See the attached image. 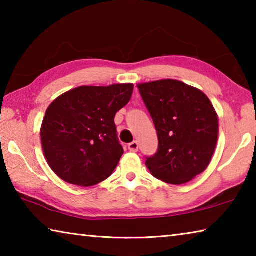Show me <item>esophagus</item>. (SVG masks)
Here are the masks:
<instances>
[{"label":"esophagus","mask_w":256,"mask_h":256,"mask_svg":"<svg viewBox=\"0 0 256 256\" xmlns=\"http://www.w3.org/2000/svg\"><path fill=\"white\" fill-rule=\"evenodd\" d=\"M128 150L132 151V152H136V151L138 150V141L131 142V144H128Z\"/></svg>","instance_id":"34e87169"}]
</instances>
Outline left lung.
Masks as SVG:
<instances>
[{"label":"left lung","mask_w":256,"mask_h":256,"mask_svg":"<svg viewBox=\"0 0 256 256\" xmlns=\"http://www.w3.org/2000/svg\"><path fill=\"white\" fill-rule=\"evenodd\" d=\"M154 120L159 146L146 166L156 178L185 184L204 172L218 141V115L201 90L164 79L138 84Z\"/></svg>","instance_id":"left-lung-1"}]
</instances>
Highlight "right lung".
<instances>
[{
  "instance_id": "1",
  "label": "right lung",
  "mask_w": 256,
  "mask_h": 256,
  "mask_svg": "<svg viewBox=\"0 0 256 256\" xmlns=\"http://www.w3.org/2000/svg\"><path fill=\"white\" fill-rule=\"evenodd\" d=\"M134 86H82L60 94L47 108L40 128L47 164L60 180L92 186L112 175L124 154L115 115Z\"/></svg>"
}]
</instances>
